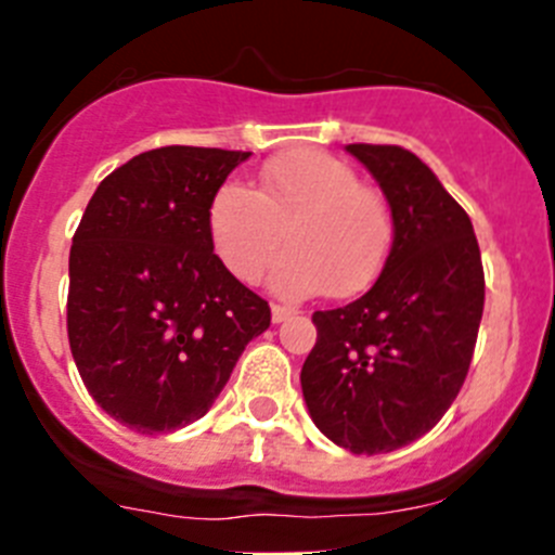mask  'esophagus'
Listing matches in <instances>:
<instances>
[{"label": "esophagus", "instance_id": "obj_1", "mask_svg": "<svg viewBox=\"0 0 555 555\" xmlns=\"http://www.w3.org/2000/svg\"><path fill=\"white\" fill-rule=\"evenodd\" d=\"M294 308H288V306H272V322H283V320H288V317H294Z\"/></svg>", "mask_w": 555, "mask_h": 555}]
</instances>
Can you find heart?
Masks as SVG:
<instances>
[{"mask_svg": "<svg viewBox=\"0 0 555 555\" xmlns=\"http://www.w3.org/2000/svg\"><path fill=\"white\" fill-rule=\"evenodd\" d=\"M208 233L219 261L244 283L274 263L272 288L300 300L331 292L352 297L375 283L395 242L389 199L358 183L350 164L325 150L283 152L258 169L255 191L228 180L208 205Z\"/></svg>", "mask_w": 555, "mask_h": 555, "instance_id": "heart-1", "label": "heart"}]
</instances>
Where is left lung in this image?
I'll use <instances>...</instances> for the list:
<instances>
[{"instance_id": "8db88e82", "label": "left lung", "mask_w": 555, "mask_h": 555, "mask_svg": "<svg viewBox=\"0 0 555 555\" xmlns=\"http://www.w3.org/2000/svg\"><path fill=\"white\" fill-rule=\"evenodd\" d=\"M380 183L395 242L375 286L313 313L300 372L317 428L350 453H391L428 434L464 386L483 313V263L467 210L414 152L347 144Z\"/></svg>"}]
</instances>
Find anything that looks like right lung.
Returning <instances> with one entry per match:
<instances>
[{"instance_id":"obj_1","label":"right lung","mask_w":555,"mask_h":555,"mask_svg":"<svg viewBox=\"0 0 555 555\" xmlns=\"http://www.w3.org/2000/svg\"><path fill=\"white\" fill-rule=\"evenodd\" d=\"M249 152L160 146L111 171L68 253V347L88 395L169 434L214 405L272 311L214 253L208 205Z\"/></svg>"}]
</instances>
